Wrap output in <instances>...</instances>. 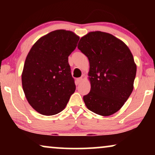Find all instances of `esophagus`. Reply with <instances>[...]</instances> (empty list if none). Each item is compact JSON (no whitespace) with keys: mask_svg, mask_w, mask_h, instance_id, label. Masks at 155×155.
<instances>
[{"mask_svg":"<svg viewBox=\"0 0 155 155\" xmlns=\"http://www.w3.org/2000/svg\"><path fill=\"white\" fill-rule=\"evenodd\" d=\"M82 80H83V78H82V77L78 78V79L76 80V83H77V84H80V82H82Z\"/></svg>","mask_w":155,"mask_h":155,"instance_id":"esophagus-1","label":"esophagus"}]
</instances>
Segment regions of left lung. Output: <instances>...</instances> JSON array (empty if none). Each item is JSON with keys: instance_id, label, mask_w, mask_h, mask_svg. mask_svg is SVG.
<instances>
[{"instance_id": "obj_1", "label": "left lung", "mask_w": 155, "mask_h": 155, "mask_svg": "<svg viewBox=\"0 0 155 155\" xmlns=\"http://www.w3.org/2000/svg\"><path fill=\"white\" fill-rule=\"evenodd\" d=\"M78 48L90 62L91 90L83 97L86 107L99 115H112L133 90L137 68L130 49L114 36L99 31L82 37Z\"/></svg>"}]
</instances>
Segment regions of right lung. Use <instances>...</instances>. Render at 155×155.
<instances>
[{
    "mask_svg": "<svg viewBox=\"0 0 155 155\" xmlns=\"http://www.w3.org/2000/svg\"><path fill=\"white\" fill-rule=\"evenodd\" d=\"M80 38L58 29L40 38L29 51L22 74L25 97L34 109L51 116L65 109L75 91L68 56Z\"/></svg>",
    "mask_w": 155,
    "mask_h": 155,
    "instance_id": "right-lung-1",
    "label": "right lung"
}]
</instances>
